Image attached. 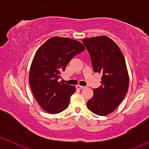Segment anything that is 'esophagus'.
Wrapping results in <instances>:
<instances>
[{
    "label": "esophagus",
    "instance_id": "34e87169",
    "mask_svg": "<svg viewBox=\"0 0 149 149\" xmlns=\"http://www.w3.org/2000/svg\"><path fill=\"white\" fill-rule=\"evenodd\" d=\"M76 87L77 89H84V88H85V87H84V86H81V85H77V86H76Z\"/></svg>",
    "mask_w": 149,
    "mask_h": 149
}]
</instances>
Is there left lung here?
<instances>
[{
    "mask_svg": "<svg viewBox=\"0 0 149 149\" xmlns=\"http://www.w3.org/2000/svg\"><path fill=\"white\" fill-rule=\"evenodd\" d=\"M83 42L94 72L102 74L101 85L93 89L87 107L97 115L105 116L115 111L127 94L129 76L125 58L117 45L107 36L85 38Z\"/></svg>",
    "mask_w": 149,
    "mask_h": 149,
    "instance_id": "1",
    "label": "left lung"
}]
</instances>
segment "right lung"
I'll list each match as a JSON object with an SVG mask.
<instances>
[{
	"label": "right lung",
	"mask_w": 149,
	"mask_h": 149,
	"mask_svg": "<svg viewBox=\"0 0 149 149\" xmlns=\"http://www.w3.org/2000/svg\"><path fill=\"white\" fill-rule=\"evenodd\" d=\"M85 49L79 41L56 36L36 52L30 67L29 83L36 101L47 113L57 114L68 108L76 89L58 80L73 57Z\"/></svg>",
	"instance_id": "obj_1"
}]
</instances>
